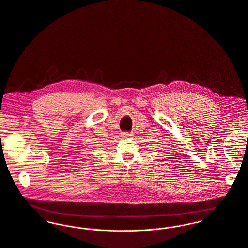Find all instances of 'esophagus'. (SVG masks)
Segmentation results:
<instances>
[{"instance_id": "obj_1", "label": "esophagus", "mask_w": 248, "mask_h": 248, "mask_svg": "<svg viewBox=\"0 0 248 248\" xmlns=\"http://www.w3.org/2000/svg\"><path fill=\"white\" fill-rule=\"evenodd\" d=\"M131 134H129V133H127V132H124L123 133V136H124V137H129Z\"/></svg>"}]
</instances>
